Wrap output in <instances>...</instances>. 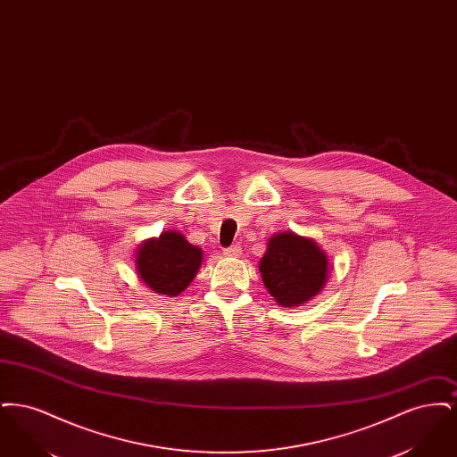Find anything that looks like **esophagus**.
I'll return each mask as SVG.
<instances>
[{
  "label": "esophagus",
  "instance_id": "34e87169",
  "mask_svg": "<svg viewBox=\"0 0 457 457\" xmlns=\"http://www.w3.org/2000/svg\"><path fill=\"white\" fill-rule=\"evenodd\" d=\"M224 255L226 257H239L241 255V246L239 245H231V246L224 248Z\"/></svg>",
  "mask_w": 457,
  "mask_h": 457
}]
</instances>
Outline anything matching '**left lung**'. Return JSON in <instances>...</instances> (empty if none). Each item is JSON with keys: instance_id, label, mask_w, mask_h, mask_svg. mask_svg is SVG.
I'll return each instance as SVG.
<instances>
[{"instance_id": "obj_1", "label": "left lung", "mask_w": 457, "mask_h": 457, "mask_svg": "<svg viewBox=\"0 0 457 457\" xmlns=\"http://www.w3.org/2000/svg\"><path fill=\"white\" fill-rule=\"evenodd\" d=\"M259 270L278 303L300 306L326 286L328 261L313 239L286 231L269 239Z\"/></svg>"}]
</instances>
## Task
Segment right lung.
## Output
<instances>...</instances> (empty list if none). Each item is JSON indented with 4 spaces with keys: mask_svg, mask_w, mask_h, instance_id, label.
<instances>
[{
    "mask_svg": "<svg viewBox=\"0 0 457 457\" xmlns=\"http://www.w3.org/2000/svg\"><path fill=\"white\" fill-rule=\"evenodd\" d=\"M135 263L140 279L153 291L178 296L194 281L202 263V250L181 233L166 231L140 245Z\"/></svg>",
    "mask_w": 457,
    "mask_h": 457,
    "instance_id": "1",
    "label": "right lung"
}]
</instances>
